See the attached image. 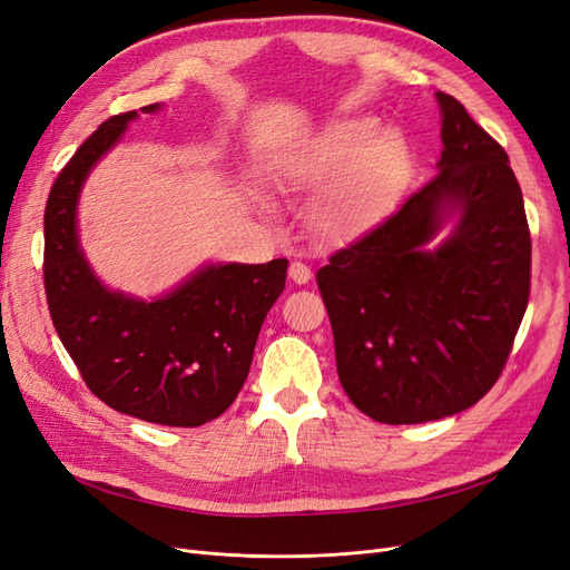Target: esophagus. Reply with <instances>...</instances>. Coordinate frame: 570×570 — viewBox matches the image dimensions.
Returning a JSON list of instances; mask_svg holds the SVG:
<instances>
[{"mask_svg":"<svg viewBox=\"0 0 570 570\" xmlns=\"http://www.w3.org/2000/svg\"><path fill=\"white\" fill-rule=\"evenodd\" d=\"M289 278L295 281L297 285H306L312 281V268H308L304 262H292L289 264Z\"/></svg>","mask_w":570,"mask_h":570,"instance_id":"1","label":"esophagus"}]
</instances>
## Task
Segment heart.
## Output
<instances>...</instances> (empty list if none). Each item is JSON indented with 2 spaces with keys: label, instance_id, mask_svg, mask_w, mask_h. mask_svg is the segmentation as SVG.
Returning <instances> with one entry per match:
<instances>
[{
  "label": "heart",
  "instance_id": "heart-1",
  "mask_svg": "<svg viewBox=\"0 0 570 570\" xmlns=\"http://www.w3.org/2000/svg\"><path fill=\"white\" fill-rule=\"evenodd\" d=\"M411 157L400 132L375 118H350L327 128L308 145L295 180L306 187L335 183L316 204L312 226L318 235L350 237L377 220L400 189Z\"/></svg>",
  "mask_w": 570,
  "mask_h": 570
}]
</instances>
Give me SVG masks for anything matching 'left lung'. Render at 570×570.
<instances>
[{
    "label": "left lung",
    "instance_id": "left-lung-1",
    "mask_svg": "<svg viewBox=\"0 0 570 570\" xmlns=\"http://www.w3.org/2000/svg\"><path fill=\"white\" fill-rule=\"evenodd\" d=\"M438 101L440 174L316 273L340 383L387 425L480 402L507 366L530 297V230L507 151L459 99L438 92ZM454 210L455 233L428 253Z\"/></svg>",
    "mask_w": 570,
    "mask_h": 570
}]
</instances>
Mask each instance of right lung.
Instances as JSON below:
<instances>
[{
    "label": "right lung",
    "instance_id": "obj_1",
    "mask_svg": "<svg viewBox=\"0 0 570 570\" xmlns=\"http://www.w3.org/2000/svg\"><path fill=\"white\" fill-rule=\"evenodd\" d=\"M135 116L105 120L51 185L45 295L57 335L95 396L147 423L197 428L218 419L243 390L258 331L285 289L287 258L209 266L157 302L101 285L78 249L76 206L88 170Z\"/></svg>",
    "mask_w": 570,
    "mask_h": 570
}]
</instances>
